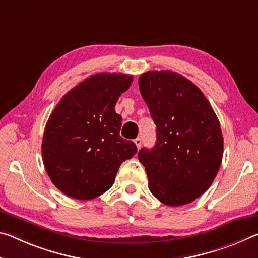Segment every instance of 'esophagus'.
<instances>
[{
  "mask_svg": "<svg viewBox=\"0 0 258 258\" xmlns=\"http://www.w3.org/2000/svg\"><path fill=\"white\" fill-rule=\"evenodd\" d=\"M134 143H135V145H137L138 149H140V147H141V145H142V140L140 139V138H137V139L134 140Z\"/></svg>",
  "mask_w": 258,
  "mask_h": 258,
  "instance_id": "esophagus-1",
  "label": "esophagus"
}]
</instances>
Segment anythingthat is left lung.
Here are the masks:
<instances>
[{
  "mask_svg": "<svg viewBox=\"0 0 258 258\" xmlns=\"http://www.w3.org/2000/svg\"><path fill=\"white\" fill-rule=\"evenodd\" d=\"M139 89L157 127L155 147L138 154L149 190L168 206L190 204L220 169V121L202 91L178 73L147 72L139 77Z\"/></svg>",
  "mask_w": 258,
  "mask_h": 258,
  "instance_id": "8db88e82",
  "label": "left lung"
}]
</instances>
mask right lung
Returning a JSON list of instances; mask_svg holds the SVG:
<instances>
[{
  "mask_svg": "<svg viewBox=\"0 0 258 258\" xmlns=\"http://www.w3.org/2000/svg\"><path fill=\"white\" fill-rule=\"evenodd\" d=\"M133 77L121 73L90 76L64 95L45 125L42 157L53 184L68 197L90 200L110 189L119 166L137 146L119 135L118 98Z\"/></svg>",
  "mask_w": 258,
  "mask_h": 258,
  "instance_id": "obj_1",
  "label": "right lung"
}]
</instances>
